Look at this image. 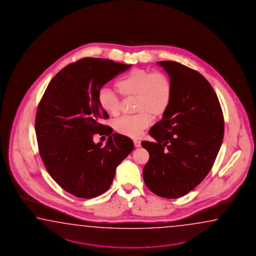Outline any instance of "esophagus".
<instances>
[{"label": "esophagus", "mask_w": 256, "mask_h": 256, "mask_svg": "<svg viewBox=\"0 0 256 256\" xmlns=\"http://www.w3.org/2000/svg\"><path fill=\"white\" fill-rule=\"evenodd\" d=\"M134 146L136 147H140V140H134Z\"/></svg>", "instance_id": "34e87169"}]
</instances>
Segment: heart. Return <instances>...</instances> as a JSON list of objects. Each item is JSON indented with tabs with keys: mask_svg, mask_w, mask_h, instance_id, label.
I'll use <instances>...</instances> for the list:
<instances>
[{
	"mask_svg": "<svg viewBox=\"0 0 256 256\" xmlns=\"http://www.w3.org/2000/svg\"><path fill=\"white\" fill-rule=\"evenodd\" d=\"M116 90L124 97L136 96L134 116H124L116 120V130L130 138H138L150 126L152 116H162L170 106L172 86L170 78L162 72L136 69L122 77L116 84ZM100 109L109 116L120 112V102L114 90L104 87L98 97Z\"/></svg>",
	"mask_w": 256,
	"mask_h": 256,
	"instance_id": "b5f03b06",
	"label": "heart"
}]
</instances>
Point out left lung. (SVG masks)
<instances>
[{"label":"left lung","instance_id":"left-lung-1","mask_svg":"<svg viewBox=\"0 0 256 256\" xmlns=\"http://www.w3.org/2000/svg\"><path fill=\"white\" fill-rule=\"evenodd\" d=\"M157 64L170 77L172 94L162 120L149 130L156 142H142L150 154L142 176L156 196L176 199L194 189L210 172L224 120L216 92L197 70L172 60Z\"/></svg>","mask_w":256,"mask_h":256}]
</instances>
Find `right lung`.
<instances>
[{
    "label": "right lung",
    "mask_w": 256,
    "mask_h": 256,
    "mask_svg": "<svg viewBox=\"0 0 256 256\" xmlns=\"http://www.w3.org/2000/svg\"><path fill=\"white\" fill-rule=\"evenodd\" d=\"M132 64L82 58L66 66L47 86L38 106L36 138L46 170L70 194L90 199L110 188L116 167L134 150L127 136L100 124L109 116L97 102L100 88ZM110 135L106 146L93 136Z\"/></svg>",
    "instance_id": "right-lung-1"
}]
</instances>
